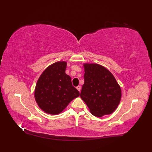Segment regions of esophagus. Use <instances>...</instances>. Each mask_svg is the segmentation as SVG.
<instances>
[{
  "mask_svg": "<svg viewBox=\"0 0 152 152\" xmlns=\"http://www.w3.org/2000/svg\"><path fill=\"white\" fill-rule=\"evenodd\" d=\"M76 88H77V89L78 91H79L80 92V89H81V87H80V86H77V87H76Z\"/></svg>",
  "mask_w": 152,
  "mask_h": 152,
  "instance_id": "34e87169",
  "label": "esophagus"
}]
</instances>
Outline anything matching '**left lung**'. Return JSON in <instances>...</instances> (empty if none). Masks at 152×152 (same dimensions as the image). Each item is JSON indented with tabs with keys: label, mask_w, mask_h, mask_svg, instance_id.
Returning <instances> with one entry per match:
<instances>
[{
	"label": "left lung",
	"mask_w": 152,
	"mask_h": 152,
	"mask_svg": "<svg viewBox=\"0 0 152 152\" xmlns=\"http://www.w3.org/2000/svg\"><path fill=\"white\" fill-rule=\"evenodd\" d=\"M84 84L82 99L94 116L102 117L112 113L120 103L121 89L108 69L96 63H84Z\"/></svg>",
	"instance_id": "left-lung-1"
}]
</instances>
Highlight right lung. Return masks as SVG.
Here are the masks:
<instances>
[{
	"label": "right lung",
	"instance_id": "1",
	"mask_svg": "<svg viewBox=\"0 0 152 152\" xmlns=\"http://www.w3.org/2000/svg\"><path fill=\"white\" fill-rule=\"evenodd\" d=\"M66 61H57L45 69L37 82L34 97L39 108L50 115L62 112L80 93L66 75Z\"/></svg>",
	"mask_w": 152,
	"mask_h": 152
}]
</instances>
